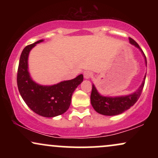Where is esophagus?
I'll return each instance as SVG.
<instances>
[{
    "label": "esophagus",
    "instance_id": "34e87169",
    "mask_svg": "<svg viewBox=\"0 0 158 158\" xmlns=\"http://www.w3.org/2000/svg\"><path fill=\"white\" fill-rule=\"evenodd\" d=\"M92 77V73L90 71H85L84 73V77L85 79H90Z\"/></svg>",
    "mask_w": 158,
    "mask_h": 158
}]
</instances>
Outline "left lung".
<instances>
[{
	"label": "left lung",
	"instance_id": "1",
	"mask_svg": "<svg viewBox=\"0 0 158 158\" xmlns=\"http://www.w3.org/2000/svg\"><path fill=\"white\" fill-rule=\"evenodd\" d=\"M128 39H129V41L131 44L135 45V47L139 48L140 51L143 52L145 57V60H146V64H147L146 56L139 48V44L131 38H128ZM145 79H146V76H145L142 85H140L137 91L134 94H130V95L125 96V97H103L98 93L97 90L93 85H92L91 94H90V102H91L92 106L97 113L102 114V115L114 116L123 113L131 106H133L136 102L138 100L141 94H142L143 87H144Z\"/></svg>",
	"mask_w": 158,
	"mask_h": 158
}]
</instances>
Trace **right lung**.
<instances>
[{"label": "right lung", "mask_w": 158, "mask_h": 158, "mask_svg": "<svg viewBox=\"0 0 158 158\" xmlns=\"http://www.w3.org/2000/svg\"><path fill=\"white\" fill-rule=\"evenodd\" d=\"M39 40L27 45L20 57L17 73V84L19 93L26 104L32 111L44 117H53L67 111L71 102L72 94L83 81L80 74L71 80L44 86L36 84L32 80L28 72V56L31 49L36 44L42 42Z\"/></svg>", "instance_id": "add662e5"}]
</instances>
